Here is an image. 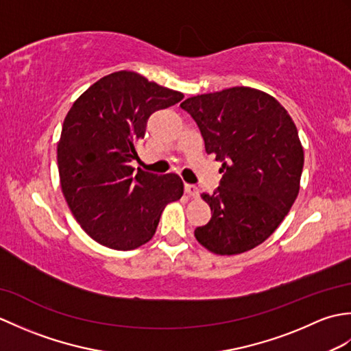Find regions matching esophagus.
<instances>
[{"label":"esophagus","mask_w":351,"mask_h":351,"mask_svg":"<svg viewBox=\"0 0 351 351\" xmlns=\"http://www.w3.org/2000/svg\"><path fill=\"white\" fill-rule=\"evenodd\" d=\"M185 193H187L190 197H197L199 196V189L193 184H185Z\"/></svg>","instance_id":"esophagus-1"}]
</instances>
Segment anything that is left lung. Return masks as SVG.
I'll use <instances>...</instances> for the list:
<instances>
[{
  "mask_svg": "<svg viewBox=\"0 0 351 351\" xmlns=\"http://www.w3.org/2000/svg\"><path fill=\"white\" fill-rule=\"evenodd\" d=\"M181 107L195 119L206 154L223 161L220 187L202 193L213 217L196 240L215 255L244 253L264 243L299 196L303 146L280 102L252 87L191 96Z\"/></svg>",
  "mask_w": 351,
  "mask_h": 351,
  "instance_id": "8db88e82",
  "label": "left lung"
}]
</instances>
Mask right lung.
I'll return each instance as SVG.
<instances>
[{"label":"right lung","instance_id":"1","mask_svg":"<svg viewBox=\"0 0 351 351\" xmlns=\"http://www.w3.org/2000/svg\"><path fill=\"white\" fill-rule=\"evenodd\" d=\"M184 95L132 71L96 81L73 102L57 143L63 196L84 232L106 247L132 250L154 237L164 208L184 195L178 175L130 166L146 121Z\"/></svg>","mask_w":351,"mask_h":351}]
</instances>
